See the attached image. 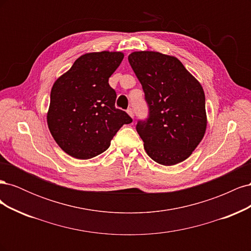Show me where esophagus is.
Returning <instances> with one entry per match:
<instances>
[{"instance_id":"34e87169","label":"esophagus","mask_w":251,"mask_h":251,"mask_svg":"<svg viewBox=\"0 0 251 251\" xmlns=\"http://www.w3.org/2000/svg\"><path fill=\"white\" fill-rule=\"evenodd\" d=\"M126 112H127V114H128V115H130L131 117H133V116H134V112H133V109L128 108V109L126 110Z\"/></svg>"}]
</instances>
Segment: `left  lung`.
<instances>
[{
    "label": "left lung",
    "instance_id": "1",
    "mask_svg": "<svg viewBox=\"0 0 251 251\" xmlns=\"http://www.w3.org/2000/svg\"><path fill=\"white\" fill-rule=\"evenodd\" d=\"M128 63L149 107V117L136 126L147 154L166 166L184 161L206 131L202 86L174 56L138 51L128 55Z\"/></svg>",
    "mask_w": 251,
    "mask_h": 251
}]
</instances>
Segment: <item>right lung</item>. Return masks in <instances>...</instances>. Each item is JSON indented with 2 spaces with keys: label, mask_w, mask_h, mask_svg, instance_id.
<instances>
[{
  "label": "right lung",
  "mask_w": 251,
  "mask_h": 251,
  "mask_svg": "<svg viewBox=\"0 0 251 251\" xmlns=\"http://www.w3.org/2000/svg\"><path fill=\"white\" fill-rule=\"evenodd\" d=\"M123 59L121 52L87 53L53 85L48 127L68 155L90 159L103 153L119 128L133 121L115 108L116 92L109 85Z\"/></svg>",
  "instance_id": "add662e5"
}]
</instances>
